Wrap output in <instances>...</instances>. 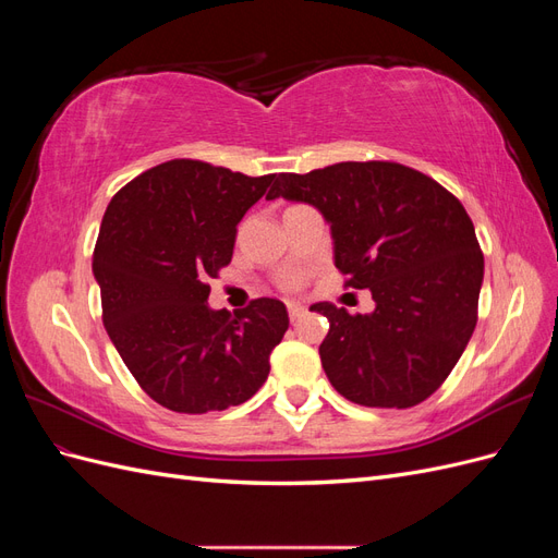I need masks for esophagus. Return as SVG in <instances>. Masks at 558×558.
Here are the masks:
<instances>
[{
  "instance_id": "1",
  "label": "esophagus",
  "mask_w": 558,
  "mask_h": 558,
  "mask_svg": "<svg viewBox=\"0 0 558 558\" xmlns=\"http://www.w3.org/2000/svg\"><path fill=\"white\" fill-rule=\"evenodd\" d=\"M286 310H289L291 320H295V318H300V316H305V312H307V307L300 305V302H289V305H286Z\"/></svg>"
}]
</instances>
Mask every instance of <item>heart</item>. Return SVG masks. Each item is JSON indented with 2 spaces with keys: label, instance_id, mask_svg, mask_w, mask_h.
Listing matches in <instances>:
<instances>
[{
  "label": "heart",
  "instance_id": "b5f03b06",
  "mask_svg": "<svg viewBox=\"0 0 558 558\" xmlns=\"http://www.w3.org/2000/svg\"><path fill=\"white\" fill-rule=\"evenodd\" d=\"M281 283H283V289H300V286L305 283V275H302V272H293V275L286 277Z\"/></svg>",
  "mask_w": 558,
  "mask_h": 558
}]
</instances>
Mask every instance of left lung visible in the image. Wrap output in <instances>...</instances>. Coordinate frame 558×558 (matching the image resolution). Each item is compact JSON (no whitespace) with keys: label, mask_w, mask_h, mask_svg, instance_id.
<instances>
[{"label":"left lung","mask_w":558,"mask_h":558,"mask_svg":"<svg viewBox=\"0 0 558 558\" xmlns=\"http://www.w3.org/2000/svg\"><path fill=\"white\" fill-rule=\"evenodd\" d=\"M279 195L326 216L344 289H369L377 305H312L330 324L318 353L335 391L386 410L430 398L477 326L484 253L459 197L391 160L275 174L267 199Z\"/></svg>","instance_id":"1"}]
</instances>
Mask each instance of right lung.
<instances>
[{"label":"right lung","mask_w":558,"mask_h":558,"mask_svg":"<svg viewBox=\"0 0 558 558\" xmlns=\"http://www.w3.org/2000/svg\"><path fill=\"white\" fill-rule=\"evenodd\" d=\"M272 179L177 158L109 202L93 251L102 320L142 391L167 410L234 408L269 375L289 330L283 302L258 298L230 316L207 305V281L232 260L238 223Z\"/></svg>","instance_id":"right-lung-1"}]
</instances>
